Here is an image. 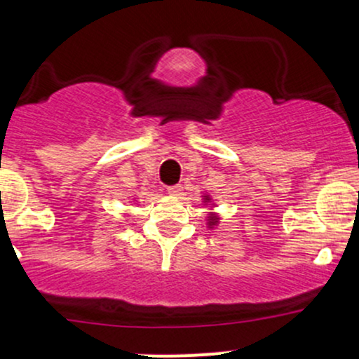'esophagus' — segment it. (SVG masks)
Instances as JSON below:
<instances>
[{
  "instance_id": "34e87169",
  "label": "esophagus",
  "mask_w": 359,
  "mask_h": 359,
  "mask_svg": "<svg viewBox=\"0 0 359 359\" xmlns=\"http://www.w3.org/2000/svg\"><path fill=\"white\" fill-rule=\"evenodd\" d=\"M167 192L170 194V196H180V192H182V187H180V185H172V187L167 189Z\"/></svg>"
}]
</instances>
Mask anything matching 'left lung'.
Listing matches in <instances>:
<instances>
[{
    "label": "left lung",
    "mask_w": 359,
    "mask_h": 359,
    "mask_svg": "<svg viewBox=\"0 0 359 359\" xmlns=\"http://www.w3.org/2000/svg\"><path fill=\"white\" fill-rule=\"evenodd\" d=\"M211 201H212L211 196H203V203L204 204H209ZM217 224H219V214L211 211L208 214V228H214V226H217Z\"/></svg>",
    "instance_id": "left-lung-1"
}]
</instances>
